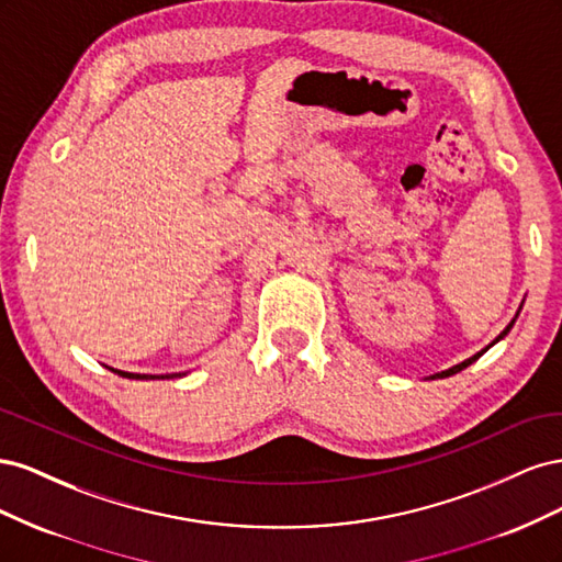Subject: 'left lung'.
<instances>
[{"instance_id":"obj_1","label":"left lung","mask_w":562,"mask_h":562,"mask_svg":"<svg viewBox=\"0 0 562 562\" xmlns=\"http://www.w3.org/2000/svg\"><path fill=\"white\" fill-rule=\"evenodd\" d=\"M512 326H514V321H512ZM512 326H506V330H504V333H502V335H499L497 339H502V337H504V335H506L508 330H512ZM497 339H495V342H497ZM483 351H485V349H483ZM483 351H481V353H483ZM481 353H475V356H473V359H469V361H464V363H459V366H454V368H450V370H446V372H440V378H448V375H452V372H459V370H462V368H467L469 363H473L475 359H479V356H481Z\"/></svg>"}]
</instances>
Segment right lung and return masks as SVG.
<instances>
[{
    "instance_id": "obj_1",
    "label": "right lung",
    "mask_w": 562,
    "mask_h": 562,
    "mask_svg": "<svg viewBox=\"0 0 562 562\" xmlns=\"http://www.w3.org/2000/svg\"><path fill=\"white\" fill-rule=\"evenodd\" d=\"M116 375H122V378H131V380H155V375H133V372H122V370H114ZM159 378V375H157ZM164 378H178V375H161V380Z\"/></svg>"
}]
</instances>
